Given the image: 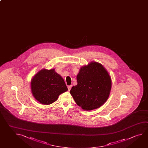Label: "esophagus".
Here are the masks:
<instances>
[{
    "label": "esophagus",
    "instance_id": "1",
    "mask_svg": "<svg viewBox=\"0 0 148 148\" xmlns=\"http://www.w3.org/2000/svg\"><path fill=\"white\" fill-rule=\"evenodd\" d=\"M72 87V86H68V90L70 91L71 89V88Z\"/></svg>",
    "mask_w": 148,
    "mask_h": 148
}]
</instances>
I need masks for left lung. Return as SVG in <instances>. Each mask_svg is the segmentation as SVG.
Here are the masks:
<instances>
[{
  "label": "left lung",
  "instance_id": "left-lung-1",
  "mask_svg": "<svg viewBox=\"0 0 148 148\" xmlns=\"http://www.w3.org/2000/svg\"><path fill=\"white\" fill-rule=\"evenodd\" d=\"M76 79L77 85L73 86L70 93L82 109H97L106 102L111 91V79L100 63L92 62L82 66Z\"/></svg>",
  "mask_w": 148,
  "mask_h": 148
}]
</instances>
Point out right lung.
<instances>
[{
	"label": "right lung",
	"mask_w": 148,
	"mask_h": 148,
	"mask_svg": "<svg viewBox=\"0 0 148 148\" xmlns=\"http://www.w3.org/2000/svg\"><path fill=\"white\" fill-rule=\"evenodd\" d=\"M32 93L40 103L48 105L68 90L64 80L55 69H42L34 75L31 83Z\"/></svg>",
	"instance_id": "add662e5"
}]
</instances>
